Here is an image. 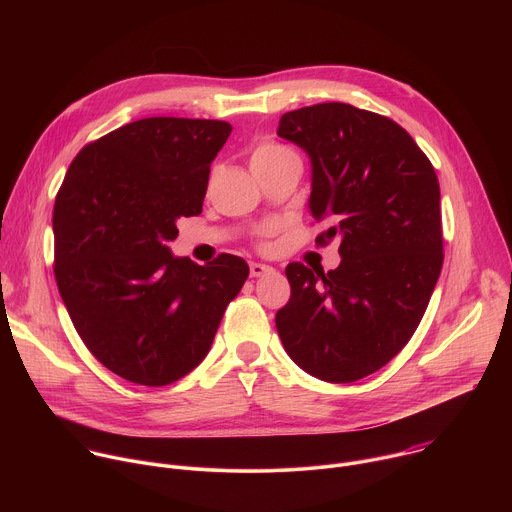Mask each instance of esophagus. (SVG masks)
Instances as JSON below:
<instances>
[{
  "label": "esophagus",
  "instance_id": "esophagus-1",
  "mask_svg": "<svg viewBox=\"0 0 512 512\" xmlns=\"http://www.w3.org/2000/svg\"><path fill=\"white\" fill-rule=\"evenodd\" d=\"M249 271H251V277H263V275L271 273L273 267H269V265H265V263H251V265H249Z\"/></svg>",
  "mask_w": 512,
  "mask_h": 512
}]
</instances>
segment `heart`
Segmentation results:
<instances>
[{
	"label": "heart",
	"instance_id": "obj_1",
	"mask_svg": "<svg viewBox=\"0 0 512 512\" xmlns=\"http://www.w3.org/2000/svg\"><path fill=\"white\" fill-rule=\"evenodd\" d=\"M283 154H289V150L283 148V145L273 143V141H263V143L257 145V148H255L253 154H251V166L265 164V162H269V160H273V158H279V156H283Z\"/></svg>",
	"mask_w": 512,
	"mask_h": 512
}]
</instances>
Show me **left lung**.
<instances>
[{
	"instance_id": "obj_1",
	"label": "left lung",
	"mask_w": 512,
	"mask_h": 512,
	"mask_svg": "<svg viewBox=\"0 0 512 512\" xmlns=\"http://www.w3.org/2000/svg\"><path fill=\"white\" fill-rule=\"evenodd\" d=\"M277 135L310 156V212L340 239L328 273L289 263V302L275 314L285 352L328 383L369 377L417 330L444 263L440 182L393 119L346 103L281 115Z\"/></svg>"
}]
</instances>
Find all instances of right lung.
Masks as SVG:
<instances>
[{"label":"right lung","mask_w":512,"mask_h":512,"mask_svg":"<svg viewBox=\"0 0 512 512\" xmlns=\"http://www.w3.org/2000/svg\"><path fill=\"white\" fill-rule=\"evenodd\" d=\"M227 121L148 117L79 152L52 212L54 277L91 354L125 381L164 387L204 360L249 265L174 257L180 216L202 212Z\"/></svg>","instance_id":"1"}]
</instances>
